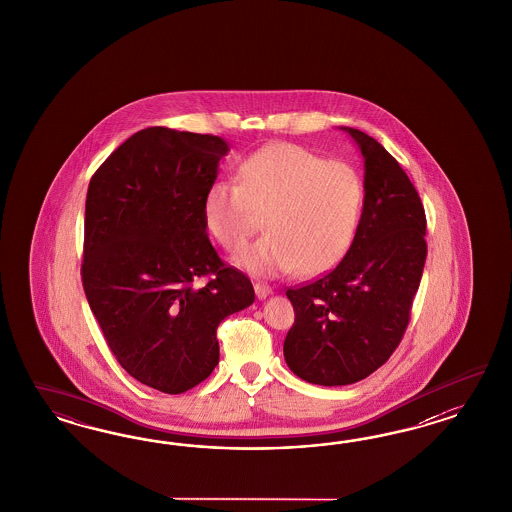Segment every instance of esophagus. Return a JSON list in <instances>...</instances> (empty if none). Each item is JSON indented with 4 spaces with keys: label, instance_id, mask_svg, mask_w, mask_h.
<instances>
[{
    "label": "esophagus",
    "instance_id": "1",
    "mask_svg": "<svg viewBox=\"0 0 512 512\" xmlns=\"http://www.w3.org/2000/svg\"><path fill=\"white\" fill-rule=\"evenodd\" d=\"M253 289H255V295L259 300H264L266 296L272 295V287H268L266 283H255Z\"/></svg>",
    "mask_w": 512,
    "mask_h": 512
}]
</instances>
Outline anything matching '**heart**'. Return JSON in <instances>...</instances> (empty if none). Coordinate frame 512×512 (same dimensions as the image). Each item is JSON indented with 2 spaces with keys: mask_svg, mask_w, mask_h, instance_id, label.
<instances>
[{
  "mask_svg": "<svg viewBox=\"0 0 512 512\" xmlns=\"http://www.w3.org/2000/svg\"><path fill=\"white\" fill-rule=\"evenodd\" d=\"M238 182L214 180L204 195L206 229L240 249L266 216L268 233L238 251L234 264L257 278L298 272L319 276L351 248L362 210V182L343 161L304 146L270 144L238 165Z\"/></svg>",
  "mask_w": 512,
  "mask_h": 512,
  "instance_id": "b5f03b06",
  "label": "heart"
}]
</instances>
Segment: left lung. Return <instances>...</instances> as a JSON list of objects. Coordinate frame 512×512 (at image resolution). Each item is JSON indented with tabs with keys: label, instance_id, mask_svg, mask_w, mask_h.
I'll use <instances>...</instances> for the list:
<instances>
[{
	"label": "left lung",
	"instance_id": "8db88e82",
	"mask_svg": "<svg viewBox=\"0 0 512 512\" xmlns=\"http://www.w3.org/2000/svg\"><path fill=\"white\" fill-rule=\"evenodd\" d=\"M340 129L364 159L357 233L332 272L287 291L295 325L283 341L287 366L323 387L357 383L394 353L428 251L424 206L400 163L370 135Z\"/></svg>",
	"mask_w": 512,
	"mask_h": 512
}]
</instances>
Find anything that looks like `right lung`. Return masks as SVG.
Returning a JSON list of instances; mask_svg holds the SVG:
<instances>
[{
  "instance_id": "add662e5",
  "label": "right lung",
  "mask_w": 512,
  "mask_h": 512,
  "mask_svg": "<svg viewBox=\"0 0 512 512\" xmlns=\"http://www.w3.org/2000/svg\"><path fill=\"white\" fill-rule=\"evenodd\" d=\"M229 144L148 127L90 180L82 285L125 372L165 394L204 381L219 362L216 330L253 304V285L225 266L202 216ZM208 277L202 286L198 281Z\"/></svg>"
}]
</instances>
